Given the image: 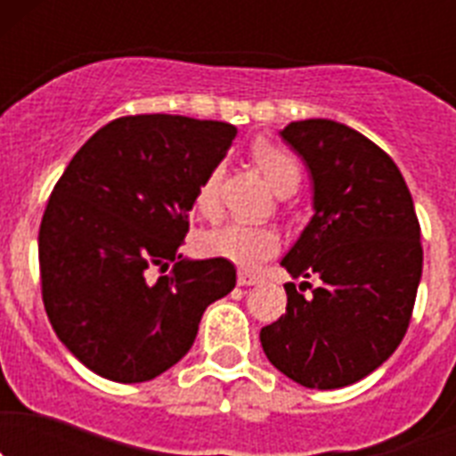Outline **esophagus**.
I'll list each match as a JSON object with an SVG mask.
<instances>
[{"label": "esophagus", "instance_id": "obj_1", "mask_svg": "<svg viewBox=\"0 0 456 456\" xmlns=\"http://www.w3.org/2000/svg\"><path fill=\"white\" fill-rule=\"evenodd\" d=\"M257 283H263V276H260V273L247 272V269H241V272L237 273V285H241V288H248V285Z\"/></svg>", "mask_w": 456, "mask_h": 456}]
</instances>
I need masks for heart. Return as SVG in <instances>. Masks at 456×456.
Masks as SVG:
<instances>
[{
  "label": "heart",
  "mask_w": 456,
  "mask_h": 456,
  "mask_svg": "<svg viewBox=\"0 0 456 456\" xmlns=\"http://www.w3.org/2000/svg\"><path fill=\"white\" fill-rule=\"evenodd\" d=\"M253 159H256L260 171L265 173V178L269 180V184L278 193L294 191V189L299 187V164L283 148L257 143L253 148ZM221 178H224V164H215L205 173V178L200 180L196 196H193V205H196L200 215H219ZM205 248L212 256L224 257V260L237 265V267L256 269L265 260H269V257H273L281 251V235L273 228H269V225L228 224L221 225V228H216V231H212L205 237Z\"/></svg>",
  "instance_id": "b5f03b06"
}]
</instances>
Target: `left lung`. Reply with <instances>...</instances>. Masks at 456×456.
<instances>
[{
	"instance_id": "left-lung-1",
	"label": "left lung",
	"mask_w": 456,
	"mask_h": 456,
	"mask_svg": "<svg viewBox=\"0 0 456 456\" xmlns=\"http://www.w3.org/2000/svg\"><path fill=\"white\" fill-rule=\"evenodd\" d=\"M283 141L313 178V209L281 260L288 308L263 326L269 363L305 388L356 384L388 361L409 329L422 276L420 224L397 164L377 143L329 118L294 120ZM308 277L321 285L310 297Z\"/></svg>"
}]
</instances>
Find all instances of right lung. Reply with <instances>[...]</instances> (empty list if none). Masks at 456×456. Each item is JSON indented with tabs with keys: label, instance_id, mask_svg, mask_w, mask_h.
<instances>
[{
	"label": "right lung",
	"instance_id": "1",
	"mask_svg": "<svg viewBox=\"0 0 456 456\" xmlns=\"http://www.w3.org/2000/svg\"><path fill=\"white\" fill-rule=\"evenodd\" d=\"M235 134L219 120L123 116L54 184L38 232L43 304L59 340L100 377L139 384L167 372L205 308L235 288L232 263L180 253L196 189Z\"/></svg>",
	"mask_w": 456,
	"mask_h": 456
}]
</instances>
